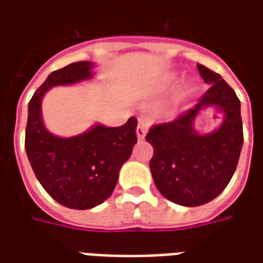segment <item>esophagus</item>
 Masks as SVG:
<instances>
[{
    "label": "esophagus",
    "instance_id": "obj_1",
    "mask_svg": "<svg viewBox=\"0 0 263 263\" xmlns=\"http://www.w3.org/2000/svg\"><path fill=\"white\" fill-rule=\"evenodd\" d=\"M136 133H137V139L143 140L145 137V134H147V124L145 122L141 119L137 124V129H136Z\"/></svg>",
    "mask_w": 263,
    "mask_h": 263
}]
</instances>
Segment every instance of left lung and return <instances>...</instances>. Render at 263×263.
<instances>
[{
	"mask_svg": "<svg viewBox=\"0 0 263 263\" xmlns=\"http://www.w3.org/2000/svg\"><path fill=\"white\" fill-rule=\"evenodd\" d=\"M204 82L212 84L196 106L168 123L151 126L145 140L154 155L150 170L157 189L168 200L195 208L209 203L231 181L244 133L238 97L220 74L197 64ZM206 106L221 107L224 122L216 132L197 135L193 120Z\"/></svg>",
	"mask_w": 263,
	"mask_h": 263,
	"instance_id": "obj_1",
	"label": "left lung"
}]
</instances>
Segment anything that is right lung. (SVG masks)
<instances>
[{"label":"right lung","instance_id":"add662e5","mask_svg":"<svg viewBox=\"0 0 263 263\" xmlns=\"http://www.w3.org/2000/svg\"><path fill=\"white\" fill-rule=\"evenodd\" d=\"M91 61H78L55 70L29 101L25 148L34 175L55 202L87 210L105 202L118 183L119 171L137 143V119L123 126H93L87 133L63 139L51 134L42 122V98L55 85L92 77Z\"/></svg>","mask_w":263,"mask_h":263}]
</instances>
